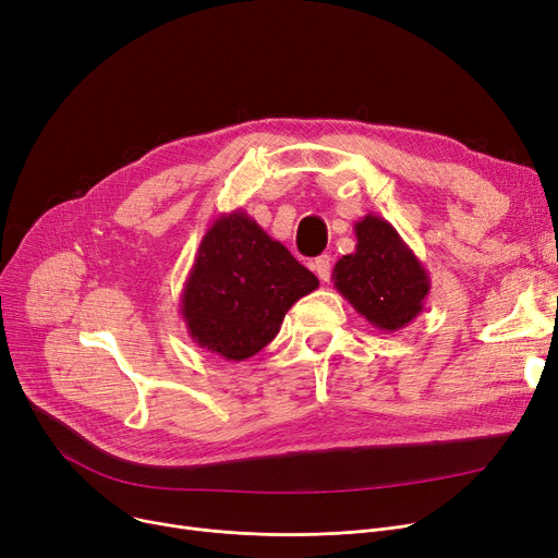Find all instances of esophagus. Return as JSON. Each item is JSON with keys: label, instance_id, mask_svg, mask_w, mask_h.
Returning <instances> with one entry per match:
<instances>
[{"label": "esophagus", "instance_id": "obj_1", "mask_svg": "<svg viewBox=\"0 0 558 558\" xmlns=\"http://www.w3.org/2000/svg\"><path fill=\"white\" fill-rule=\"evenodd\" d=\"M312 269H314V274L318 276L320 282H328L330 276H332V259H330V255L316 257L314 264H312Z\"/></svg>", "mask_w": 558, "mask_h": 558}]
</instances>
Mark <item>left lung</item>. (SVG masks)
Instances as JSON below:
<instances>
[{
  "instance_id": "obj_1",
  "label": "left lung",
  "mask_w": 558,
  "mask_h": 558,
  "mask_svg": "<svg viewBox=\"0 0 558 558\" xmlns=\"http://www.w3.org/2000/svg\"><path fill=\"white\" fill-rule=\"evenodd\" d=\"M355 238V253L335 264L337 291L377 330H402L423 312L432 287L429 274L383 217L360 219Z\"/></svg>"
}]
</instances>
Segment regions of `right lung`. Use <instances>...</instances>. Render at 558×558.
<instances>
[{
  "mask_svg": "<svg viewBox=\"0 0 558 558\" xmlns=\"http://www.w3.org/2000/svg\"><path fill=\"white\" fill-rule=\"evenodd\" d=\"M318 278L244 210L221 215L203 234L181 294L194 343L244 362L267 345Z\"/></svg>",
  "mask_w": 558,
  "mask_h": 558,
  "instance_id": "right-lung-1",
  "label": "right lung"
}]
</instances>
